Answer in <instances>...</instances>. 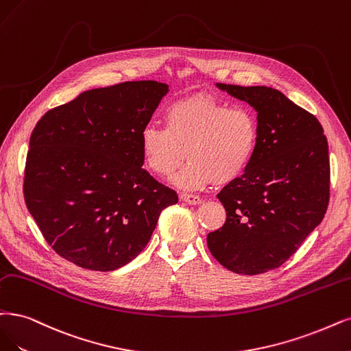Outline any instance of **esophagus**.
Returning a JSON list of instances; mask_svg holds the SVG:
<instances>
[{
  "label": "esophagus",
  "mask_w": 351,
  "mask_h": 351,
  "mask_svg": "<svg viewBox=\"0 0 351 351\" xmlns=\"http://www.w3.org/2000/svg\"><path fill=\"white\" fill-rule=\"evenodd\" d=\"M180 199H182L184 202H186V204H191V205H198V204H201V197H198V195H192V193H182V195H180Z\"/></svg>",
  "instance_id": "obj_1"
}]
</instances>
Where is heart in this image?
<instances>
[{"instance_id":"heart-1","label":"heart","mask_w":351,"mask_h":351,"mask_svg":"<svg viewBox=\"0 0 351 351\" xmlns=\"http://www.w3.org/2000/svg\"><path fill=\"white\" fill-rule=\"evenodd\" d=\"M163 127L147 125L140 134L141 158L150 172L172 175L182 189L224 185L249 167L258 145V123L253 111L206 94L179 99L169 107Z\"/></svg>"}]
</instances>
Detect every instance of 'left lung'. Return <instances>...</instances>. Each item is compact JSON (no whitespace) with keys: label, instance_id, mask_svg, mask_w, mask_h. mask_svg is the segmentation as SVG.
<instances>
[{"label":"left lung","instance_id":"8db88e82","mask_svg":"<svg viewBox=\"0 0 351 351\" xmlns=\"http://www.w3.org/2000/svg\"><path fill=\"white\" fill-rule=\"evenodd\" d=\"M257 111L258 145L244 173L218 193L227 218L206 236L231 271L282 266L324 218L330 201L328 143L317 117L278 89L218 84Z\"/></svg>","mask_w":351,"mask_h":351}]
</instances>
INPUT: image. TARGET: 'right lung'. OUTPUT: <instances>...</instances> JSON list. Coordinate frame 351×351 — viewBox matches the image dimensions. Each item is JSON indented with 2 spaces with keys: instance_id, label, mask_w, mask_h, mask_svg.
Segmentation results:
<instances>
[{
  "instance_id": "add662e5",
  "label": "right lung",
  "mask_w": 351,
  "mask_h": 351,
  "mask_svg": "<svg viewBox=\"0 0 351 351\" xmlns=\"http://www.w3.org/2000/svg\"><path fill=\"white\" fill-rule=\"evenodd\" d=\"M167 85L85 90L36 124L23 193L45 240L76 266L110 271L146 247L178 193L143 169L140 134Z\"/></svg>"
}]
</instances>
